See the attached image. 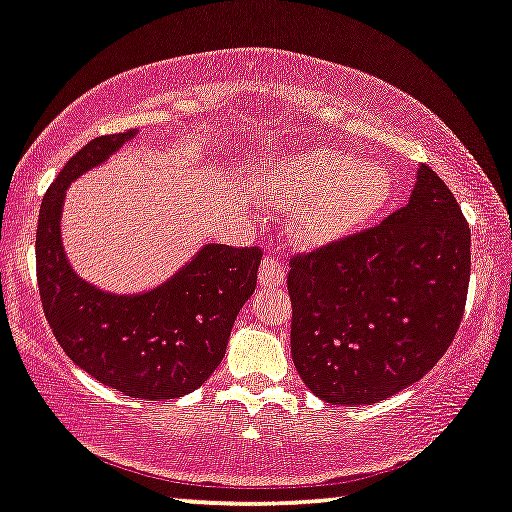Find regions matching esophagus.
<instances>
[{
	"mask_svg": "<svg viewBox=\"0 0 512 512\" xmlns=\"http://www.w3.org/2000/svg\"><path fill=\"white\" fill-rule=\"evenodd\" d=\"M285 278H287V271H285V266H282L280 259L264 257L262 269H259V285H262L264 289L282 287L285 285Z\"/></svg>",
	"mask_w": 512,
	"mask_h": 512,
	"instance_id": "obj_1",
	"label": "esophagus"
}]
</instances>
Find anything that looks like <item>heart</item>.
Listing matches in <instances>:
<instances>
[{"label": "heart", "instance_id": "b5f03b06", "mask_svg": "<svg viewBox=\"0 0 512 512\" xmlns=\"http://www.w3.org/2000/svg\"><path fill=\"white\" fill-rule=\"evenodd\" d=\"M392 173L342 150H310L275 168L266 198L285 209L305 207L300 234L314 243L346 237L383 212L392 196Z\"/></svg>", "mask_w": 512, "mask_h": 512}]
</instances>
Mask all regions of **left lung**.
Listing matches in <instances>:
<instances>
[{
	"instance_id": "obj_1",
	"label": "left lung",
	"mask_w": 512,
	"mask_h": 512,
	"mask_svg": "<svg viewBox=\"0 0 512 512\" xmlns=\"http://www.w3.org/2000/svg\"><path fill=\"white\" fill-rule=\"evenodd\" d=\"M472 234L435 170L385 221L289 262L291 358L332 405H371L431 371L465 312Z\"/></svg>"
}]
</instances>
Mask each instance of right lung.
<instances>
[{
	"mask_svg": "<svg viewBox=\"0 0 512 512\" xmlns=\"http://www.w3.org/2000/svg\"><path fill=\"white\" fill-rule=\"evenodd\" d=\"M134 134L97 136L56 175L38 214L36 278L45 319L77 367L132 399L164 401L198 389L221 364L234 319L255 291L262 250L205 246L141 296H111L79 280L61 246L63 196Z\"/></svg>",
	"mask_w": 512,
	"mask_h": 512,
	"instance_id": "right-lung-1",
	"label": "right lung"
}]
</instances>
